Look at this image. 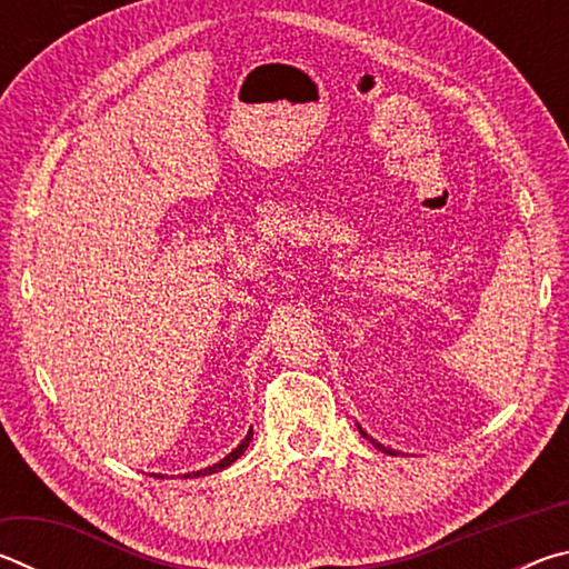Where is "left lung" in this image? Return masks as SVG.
<instances>
[{"label": "left lung", "instance_id": "8db88e82", "mask_svg": "<svg viewBox=\"0 0 569 569\" xmlns=\"http://www.w3.org/2000/svg\"><path fill=\"white\" fill-rule=\"evenodd\" d=\"M359 431H361V437H366V439H369V441H371V445H373V447H379V449H381V451H387V455H393V451H391V449H387V447H381V445H379V441H377V439H371V437H369V435H366V431H363V429H361V427H359Z\"/></svg>", "mask_w": 569, "mask_h": 569}]
</instances>
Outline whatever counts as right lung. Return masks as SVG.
I'll return each mask as SVG.
<instances>
[{
  "instance_id": "right-lung-1",
  "label": "right lung",
  "mask_w": 569,
  "mask_h": 569,
  "mask_svg": "<svg viewBox=\"0 0 569 569\" xmlns=\"http://www.w3.org/2000/svg\"><path fill=\"white\" fill-rule=\"evenodd\" d=\"M250 437H253V429H250V431H248V437H246L243 441H240V445H238L233 451H230V455H228L226 459H220L218 465L208 467V469H200V471H192V475H186V477H206V475H213V471H220V469L230 467V465H233V461H236V459H238L240 455H243V451L248 449V445H250Z\"/></svg>"
}]
</instances>
